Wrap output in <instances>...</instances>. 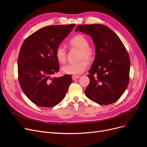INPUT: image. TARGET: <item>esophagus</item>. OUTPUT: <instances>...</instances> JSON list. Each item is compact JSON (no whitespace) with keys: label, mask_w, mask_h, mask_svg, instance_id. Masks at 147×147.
<instances>
[{"label":"esophagus","mask_w":147,"mask_h":147,"mask_svg":"<svg viewBox=\"0 0 147 147\" xmlns=\"http://www.w3.org/2000/svg\"><path fill=\"white\" fill-rule=\"evenodd\" d=\"M80 78V76H72V79H73V80H76V79H79Z\"/></svg>","instance_id":"esophagus-1"}]
</instances>
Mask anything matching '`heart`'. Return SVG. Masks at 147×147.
<instances>
[{"mask_svg": "<svg viewBox=\"0 0 147 147\" xmlns=\"http://www.w3.org/2000/svg\"><path fill=\"white\" fill-rule=\"evenodd\" d=\"M68 45L71 48L79 49L78 59L79 61L73 64H68L61 68L63 73L67 74L78 75L86 70L88 67V61L90 62L95 57V51L89 46L88 38L82 34H79L73 36L68 41ZM57 59L61 63H64L67 59V51L62 46L57 48L55 52Z\"/></svg>", "mask_w": 147, "mask_h": 147, "instance_id": "obj_1", "label": "heart"}]
</instances>
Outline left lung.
<instances>
[{"label": "left lung", "mask_w": 147, "mask_h": 147, "mask_svg": "<svg viewBox=\"0 0 147 147\" xmlns=\"http://www.w3.org/2000/svg\"><path fill=\"white\" fill-rule=\"evenodd\" d=\"M76 32L89 35L95 46L96 56L88 75L90 83L86 96L98 104L116 102L129 82L130 61L119 36L102 24L79 25Z\"/></svg>", "instance_id": "left-lung-1"}]
</instances>
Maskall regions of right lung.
I'll return each mask as SVG.
<instances>
[{"label":"right lung","instance_id":"obj_1","mask_svg":"<svg viewBox=\"0 0 147 147\" xmlns=\"http://www.w3.org/2000/svg\"><path fill=\"white\" fill-rule=\"evenodd\" d=\"M75 24L49 26L29 36L22 44L18 58V80L31 101L41 107L57 105L65 98L71 76L52 78L59 69L55 50Z\"/></svg>","mask_w":147,"mask_h":147}]
</instances>
